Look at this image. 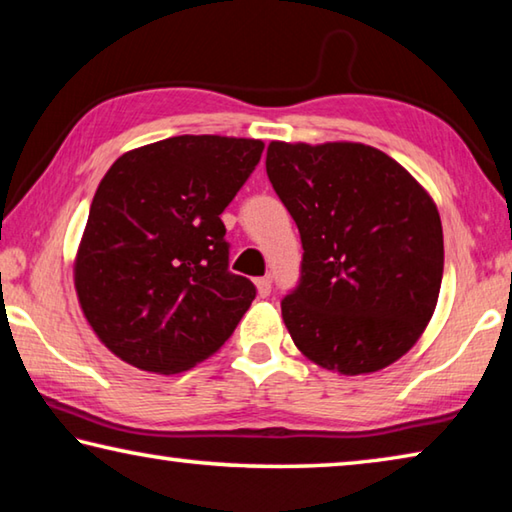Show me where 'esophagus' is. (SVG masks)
<instances>
[{
    "mask_svg": "<svg viewBox=\"0 0 512 512\" xmlns=\"http://www.w3.org/2000/svg\"><path fill=\"white\" fill-rule=\"evenodd\" d=\"M255 284H257L259 298H268V296H271V280H268V277H257Z\"/></svg>",
    "mask_w": 512,
    "mask_h": 512,
    "instance_id": "34e87169",
    "label": "esophagus"
}]
</instances>
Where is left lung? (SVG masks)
<instances>
[{
    "label": "left lung",
    "mask_w": 512,
    "mask_h": 512,
    "mask_svg": "<svg viewBox=\"0 0 512 512\" xmlns=\"http://www.w3.org/2000/svg\"><path fill=\"white\" fill-rule=\"evenodd\" d=\"M266 173L305 250L282 300L293 343L341 375L391 366L420 339L443 282L431 196L402 164L354 142H271Z\"/></svg>",
    "instance_id": "left-lung-1"
}]
</instances>
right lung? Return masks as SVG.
Here are the masks:
<instances>
[{"instance_id":"obj_1","label":"right lung","mask_w":512,"mask_h":512,"mask_svg":"<svg viewBox=\"0 0 512 512\" xmlns=\"http://www.w3.org/2000/svg\"><path fill=\"white\" fill-rule=\"evenodd\" d=\"M264 142L178 135L128 151L92 198L74 284L85 318L121 361L187 370L230 339L255 284L228 268L221 214Z\"/></svg>"}]
</instances>
